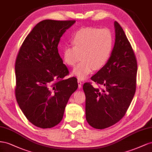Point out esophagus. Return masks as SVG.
I'll list each match as a JSON object with an SVG mask.
<instances>
[{
	"mask_svg": "<svg viewBox=\"0 0 152 152\" xmlns=\"http://www.w3.org/2000/svg\"><path fill=\"white\" fill-rule=\"evenodd\" d=\"M77 84H78V88H79V89L81 88H82V83H81L80 80H77Z\"/></svg>",
	"mask_w": 152,
	"mask_h": 152,
	"instance_id": "esophagus-1",
	"label": "esophagus"
}]
</instances>
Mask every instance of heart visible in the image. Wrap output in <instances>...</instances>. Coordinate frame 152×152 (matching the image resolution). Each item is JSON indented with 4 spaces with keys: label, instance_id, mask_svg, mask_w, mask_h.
<instances>
[{
    "label": "heart",
    "instance_id": "b5f03b06",
    "mask_svg": "<svg viewBox=\"0 0 152 152\" xmlns=\"http://www.w3.org/2000/svg\"><path fill=\"white\" fill-rule=\"evenodd\" d=\"M73 46H66L63 51V59L69 66H74L72 75L78 80H85L93 72L104 67L112 53L114 37L108 28H84L73 34Z\"/></svg>",
    "mask_w": 152,
    "mask_h": 152
}]
</instances>
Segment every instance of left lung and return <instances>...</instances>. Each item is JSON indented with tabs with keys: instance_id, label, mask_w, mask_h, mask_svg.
<instances>
[{
	"instance_id": "left-lung-1",
	"label": "left lung",
	"mask_w": 152,
	"mask_h": 152,
	"mask_svg": "<svg viewBox=\"0 0 152 152\" xmlns=\"http://www.w3.org/2000/svg\"><path fill=\"white\" fill-rule=\"evenodd\" d=\"M115 41L106 66L91 80L102 86L83 85L86 119L95 129L112 126L122 119L136 92L137 65L132 46L120 24L115 21Z\"/></svg>"
}]
</instances>
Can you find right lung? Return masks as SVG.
Masks as SVG:
<instances>
[{"instance_id":"add662e5","label":"right lung","mask_w":152,"mask_h":152,"mask_svg":"<svg viewBox=\"0 0 152 152\" xmlns=\"http://www.w3.org/2000/svg\"><path fill=\"white\" fill-rule=\"evenodd\" d=\"M76 21L45 20L25 38L15 63L17 102L30 123L42 129L53 127L62 120L76 78H64L69 70L60 57L58 45Z\"/></svg>"}]
</instances>
